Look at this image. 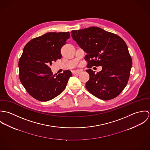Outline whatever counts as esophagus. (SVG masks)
<instances>
[{"mask_svg": "<svg viewBox=\"0 0 150 150\" xmlns=\"http://www.w3.org/2000/svg\"><path fill=\"white\" fill-rule=\"evenodd\" d=\"M80 73H81V71H80V70H74V71H72V73H73V74H74V75L79 74Z\"/></svg>", "mask_w": 150, "mask_h": 150, "instance_id": "obj_1", "label": "esophagus"}]
</instances>
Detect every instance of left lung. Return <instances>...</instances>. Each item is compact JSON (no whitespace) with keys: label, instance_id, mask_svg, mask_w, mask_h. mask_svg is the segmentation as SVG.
Returning <instances> with one entry per match:
<instances>
[{"label":"left lung","instance_id":"1","mask_svg":"<svg viewBox=\"0 0 150 150\" xmlns=\"http://www.w3.org/2000/svg\"><path fill=\"white\" fill-rule=\"evenodd\" d=\"M71 33L73 39L86 53L88 67L102 66L97 73L91 69L86 70L89 74L86 84L87 90L102 100L117 97L128 83L132 66L127 44L118 35L99 27Z\"/></svg>","mask_w":150,"mask_h":150}]
</instances>
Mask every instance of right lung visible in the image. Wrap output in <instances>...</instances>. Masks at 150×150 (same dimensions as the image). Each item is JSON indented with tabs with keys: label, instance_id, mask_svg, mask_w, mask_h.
Segmentation results:
<instances>
[{
	"label": "right lung",
	"instance_id": "obj_1",
	"mask_svg": "<svg viewBox=\"0 0 150 150\" xmlns=\"http://www.w3.org/2000/svg\"><path fill=\"white\" fill-rule=\"evenodd\" d=\"M70 33L48 32L31 40L25 46L19 60L20 80L28 93L46 102L58 96L72 74L69 70L53 74L50 66L62 58L61 50Z\"/></svg>",
	"mask_w": 150,
	"mask_h": 150
}]
</instances>
